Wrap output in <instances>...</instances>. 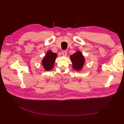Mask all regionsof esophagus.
<instances>
[{"instance_id": "esophagus-1", "label": "esophagus", "mask_w": 124, "mask_h": 124, "mask_svg": "<svg viewBox=\"0 0 124 124\" xmlns=\"http://www.w3.org/2000/svg\"><path fill=\"white\" fill-rule=\"evenodd\" d=\"M62 55H63V56H65L67 54V51L66 50H63V51H62Z\"/></svg>"}]
</instances>
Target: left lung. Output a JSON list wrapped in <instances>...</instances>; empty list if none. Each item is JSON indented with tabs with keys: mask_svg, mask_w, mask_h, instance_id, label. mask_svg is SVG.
I'll use <instances>...</instances> for the list:
<instances>
[{
	"mask_svg": "<svg viewBox=\"0 0 124 124\" xmlns=\"http://www.w3.org/2000/svg\"><path fill=\"white\" fill-rule=\"evenodd\" d=\"M71 61L73 64V68L76 70H79L82 68L85 62L84 56L80 52H77L70 56Z\"/></svg>",
	"mask_w": 124,
	"mask_h": 124,
	"instance_id": "obj_1",
	"label": "left lung"
}]
</instances>
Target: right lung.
I'll list each match as a JSON object with an SVG mask.
<instances>
[{
	"instance_id": "right-lung-1",
	"label": "right lung",
	"mask_w": 124,
	"mask_h": 124,
	"mask_svg": "<svg viewBox=\"0 0 124 124\" xmlns=\"http://www.w3.org/2000/svg\"><path fill=\"white\" fill-rule=\"evenodd\" d=\"M56 56V54L53 53L51 51H49L47 53L45 56L42 61V63L45 69L48 71L53 69Z\"/></svg>"
}]
</instances>
